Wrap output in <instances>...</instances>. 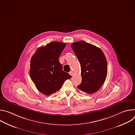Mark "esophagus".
<instances>
[{
  "label": "esophagus",
  "instance_id": "obj_1",
  "mask_svg": "<svg viewBox=\"0 0 135 135\" xmlns=\"http://www.w3.org/2000/svg\"><path fill=\"white\" fill-rule=\"evenodd\" d=\"M69 74L71 75V76H73V73L72 71H70L69 72Z\"/></svg>",
  "mask_w": 135,
  "mask_h": 135
}]
</instances>
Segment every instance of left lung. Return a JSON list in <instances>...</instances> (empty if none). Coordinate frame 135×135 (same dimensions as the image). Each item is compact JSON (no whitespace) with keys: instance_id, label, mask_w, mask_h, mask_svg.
Returning <instances> with one entry per match:
<instances>
[{"instance_id":"8db88e82","label":"left lung","mask_w":135,"mask_h":135,"mask_svg":"<svg viewBox=\"0 0 135 135\" xmlns=\"http://www.w3.org/2000/svg\"><path fill=\"white\" fill-rule=\"evenodd\" d=\"M81 67L82 82L78 86L89 94L97 92L105 82L107 74V62L102 50L84 41L71 44Z\"/></svg>"}]
</instances>
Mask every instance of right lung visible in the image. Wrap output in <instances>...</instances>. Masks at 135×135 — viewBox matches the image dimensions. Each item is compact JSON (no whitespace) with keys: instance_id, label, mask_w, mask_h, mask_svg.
<instances>
[{"instance_id":"right-lung-1","label":"right lung","mask_w":135,"mask_h":135,"mask_svg":"<svg viewBox=\"0 0 135 135\" xmlns=\"http://www.w3.org/2000/svg\"><path fill=\"white\" fill-rule=\"evenodd\" d=\"M66 44L52 42L38 48L30 60L29 73L36 87L49 95L58 91L71 76L62 70L59 57Z\"/></svg>"}]
</instances>
